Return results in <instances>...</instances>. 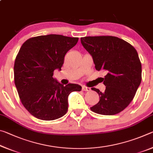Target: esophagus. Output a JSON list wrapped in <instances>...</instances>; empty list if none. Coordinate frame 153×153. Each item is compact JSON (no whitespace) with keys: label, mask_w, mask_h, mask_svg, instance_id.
<instances>
[{"label":"esophagus","mask_w":153,"mask_h":153,"mask_svg":"<svg viewBox=\"0 0 153 153\" xmlns=\"http://www.w3.org/2000/svg\"><path fill=\"white\" fill-rule=\"evenodd\" d=\"M90 88L88 87H86V86H82V90L83 91H87V92H89L90 91Z\"/></svg>","instance_id":"esophagus-1"}]
</instances>
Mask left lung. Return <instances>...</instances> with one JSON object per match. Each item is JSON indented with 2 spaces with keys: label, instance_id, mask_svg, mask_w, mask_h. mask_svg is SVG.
Segmentation results:
<instances>
[{
  "label": "left lung",
  "instance_id": "obj_1",
  "mask_svg": "<svg viewBox=\"0 0 153 153\" xmlns=\"http://www.w3.org/2000/svg\"><path fill=\"white\" fill-rule=\"evenodd\" d=\"M81 43L92 55L98 71H105L104 92L95 88L100 100L92 111L113 115L125 109L133 100L142 80V65L135 48L121 38L111 36H87Z\"/></svg>",
  "mask_w": 153,
  "mask_h": 153
}]
</instances>
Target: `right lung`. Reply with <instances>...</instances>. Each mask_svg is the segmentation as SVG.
I'll list each match as a JSON object with an SVG mask.
<instances>
[{
  "label": "right lung",
  "mask_w": 153,
  "mask_h": 153,
  "mask_svg": "<svg viewBox=\"0 0 153 153\" xmlns=\"http://www.w3.org/2000/svg\"><path fill=\"white\" fill-rule=\"evenodd\" d=\"M78 40L58 34L39 36L20 48L14 64L15 84L22 105L35 117L51 121L63 117L68 109L69 94L81 91L78 84L64 86L53 77Z\"/></svg>",
  "instance_id": "right-lung-1"
}]
</instances>
